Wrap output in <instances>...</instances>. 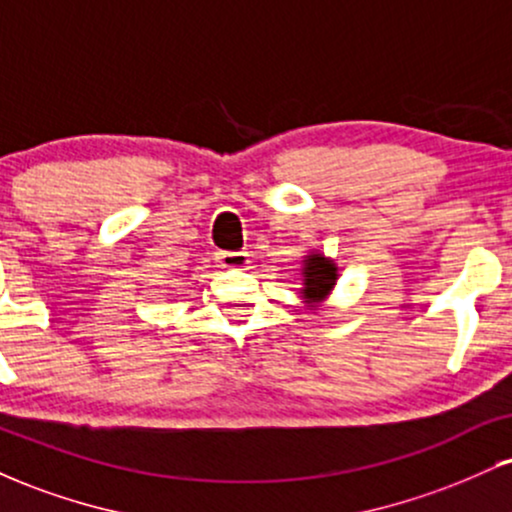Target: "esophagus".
<instances>
[{"mask_svg": "<svg viewBox=\"0 0 512 512\" xmlns=\"http://www.w3.org/2000/svg\"><path fill=\"white\" fill-rule=\"evenodd\" d=\"M216 262L223 269H243L250 264L248 252H216Z\"/></svg>", "mask_w": 512, "mask_h": 512, "instance_id": "esophagus-1", "label": "esophagus"}]
</instances>
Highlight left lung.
<instances>
[{
  "label": "left lung",
  "mask_w": 512,
  "mask_h": 512,
  "mask_svg": "<svg viewBox=\"0 0 512 512\" xmlns=\"http://www.w3.org/2000/svg\"><path fill=\"white\" fill-rule=\"evenodd\" d=\"M303 262V296L313 303L322 301L337 281V267L322 255H308V260Z\"/></svg>",
  "instance_id": "1"
}]
</instances>
